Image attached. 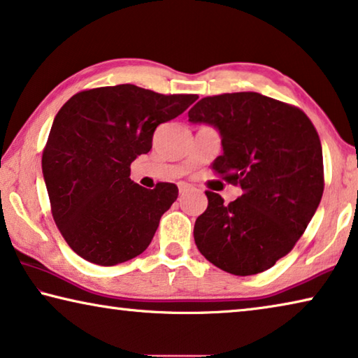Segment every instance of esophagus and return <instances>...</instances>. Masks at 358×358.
<instances>
[{
  "mask_svg": "<svg viewBox=\"0 0 358 358\" xmlns=\"http://www.w3.org/2000/svg\"><path fill=\"white\" fill-rule=\"evenodd\" d=\"M178 191H180L181 196H185L186 192L191 191V186L186 185V183H180V185H178Z\"/></svg>",
  "mask_w": 358,
  "mask_h": 358,
  "instance_id": "esophagus-1",
  "label": "esophagus"
}]
</instances>
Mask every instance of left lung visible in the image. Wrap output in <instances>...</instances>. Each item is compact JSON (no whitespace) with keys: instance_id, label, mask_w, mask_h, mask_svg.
Returning a JSON list of instances; mask_svg holds the SVG:
<instances>
[{"instance_id":"8db88e82","label":"left lung","mask_w":358,"mask_h":358,"mask_svg":"<svg viewBox=\"0 0 358 358\" xmlns=\"http://www.w3.org/2000/svg\"><path fill=\"white\" fill-rule=\"evenodd\" d=\"M191 122L220 130L223 155L212 170L242 196L224 206L206 191L208 206L194 224V241L210 263L234 275L272 268L292 252L323 194L319 134L298 106L258 92L206 97Z\"/></svg>"}]
</instances>
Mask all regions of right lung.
I'll return each mask as SVG.
<instances>
[{
  "instance_id": "obj_1",
  "label": "right lung",
  "mask_w": 358,
  "mask_h": 358,
  "mask_svg": "<svg viewBox=\"0 0 358 358\" xmlns=\"http://www.w3.org/2000/svg\"><path fill=\"white\" fill-rule=\"evenodd\" d=\"M197 99L119 84L83 90L60 108L43 151V175L54 221L73 252L115 266L148 248L178 188H141L130 180V164L151 150L159 124Z\"/></svg>"
}]
</instances>
